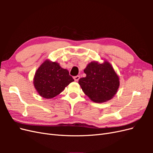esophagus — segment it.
I'll return each mask as SVG.
<instances>
[{
	"mask_svg": "<svg viewBox=\"0 0 153 153\" xmlns=\"http://www.w3.org/2000/svg\"><path fill=\"white\" fill-rule=\"evenodd\" d=\"M73 78H74V80H75V81L78 82V80L80 79V76H78V75L75 76H74V77H73Z\"/></svg>",
	"mask_w": 153,
	"mask_h": 153,
	"instance_id": "esophagus-1",
	"label": "esophagus"
}]
</instances>
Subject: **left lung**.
<instances>
[{
	"label": "left lung",
	"mask_w": 153,
	"mask_h": 153,
	"mask_svg": "<svg viewBox=\"0 0 153 153\" xmlns=\"http://www.w3.org/2000/svg\"><path fill=\"white\" fill-rule=\"evenodd\" d=\"M86 76L78 81L83 92L94 102L103 103L112 99L120 85L119 76L108 61L91 62L84 70Z\"/></svg>",
	"instance_id": "1"
}]
</instances>
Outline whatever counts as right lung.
<instances>
[{
  "label": "right lung",
  "instance_id": "add662e5",
  "mask_svg": "<svg viewBox=\"0 0 153 153\" xmlns=\"http://www.w3.org/2000/svg\"><path fill=\"white\" fill-rule=\"evenodd\" d=\"M73 81L67 69L62 68L58 62L46 60L37 69L33 83L41 97L50 99L59 94Z\"/></svg>",
  "mask_w": 153,
  "mask_h": 153
}]
</instances>
